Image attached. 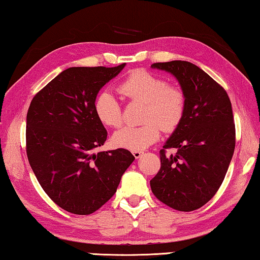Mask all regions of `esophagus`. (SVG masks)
Listing matches in <instances>:
<instances>
[{"instance_id": "esophagus-1", "label": "esophagus", "mask_w": 260, "mask_h": 260, "mask_svg": "<svg viewBox=\"0 0 260 260\" xmlns=\"http://www.w3.org/2000/svg\"><path fill=\"white\" fill-rule=\"evenodd\" d=\"M133 154H134V156H135L136 158H139L140 156L143 155L144 153H143L142 151H134V152H133Z\"/></svg>"}]
</instances>
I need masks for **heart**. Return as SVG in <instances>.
Masks as SVG:
<instances>
[{"label": "heart", "instance_id": "heart-1", "mask_svg": "<svg viewBox=\"0 0 260 260\" xmlns=\"http://www.w3.org/2000/svg\"><path fill=\"white\" fill-rule=\"evenodd\" d=\"M118 90L133 102L144 104L143 125L125 126L113 135L116 147L144 151L160 137L161 129L174 131L185 115L186 97L178 86L168 84L161 76L144 70L131 73ZM94 112L104 125L118 127L123 122L122 107L111 91H103L94 100Z\"/></svg>", "mask_w": 260, "mask_h": 260}]
</instances>
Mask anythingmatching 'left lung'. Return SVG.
Segmentation results:
<instances>
[{
	"instance_id": "1",
	"label": "left lung",
	"mask_w": 260,
	"mask_h": 260,
	"mask_svg": "<svg viewBox=\"0 0 260 260\" xmlns=\"http://www.w3.org/2000/svg\"><path fill=\"white\" fill-rule=\"evenodd\" d=\"M151 67L174 75L186 97L183 120L160 151L161 169L151 180L152 192L176 210H197L219 189L233 156L231 100L222 86L192 62L172 60ZM167 148L177 153L167 156Z\"/></svg>"
}]
</instances>
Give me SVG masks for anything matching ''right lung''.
<instances>
[{"label":"right lung","instance_id":"1","mask_svg":"<svg viewBox=\"0 0 260 260\" xmlns=\"http://www.w3.org/2000/svg\"><path fill=\"white\" fill-rule=\"evenodd\" d=\"M124 66L67 68L29 105V165L48 197L68 212L90 215L103 207L135 160L123 148L94 152L107 139V131L95 115L94 100Z\"/></svg>","mask_w":260,"mask_h":260}]
</instances>
